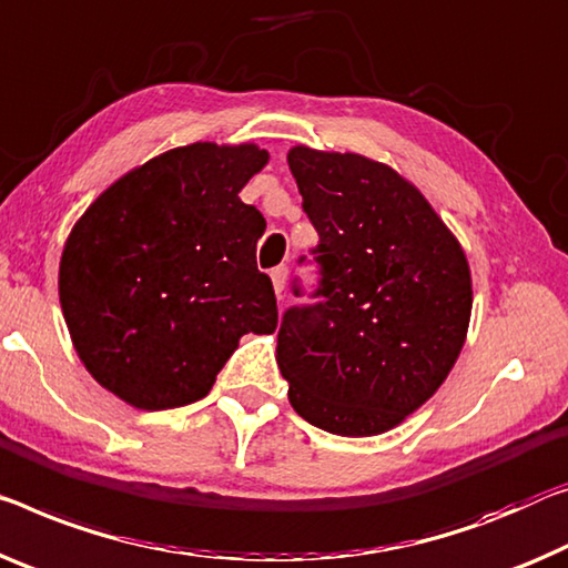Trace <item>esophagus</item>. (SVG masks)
<instances>
[{
	"label": "esophagus",
	"instance_id": "1",
	"mask_svg": "<svg viewBox=\"0 0 568 568\" xmlns=\"http://www.w3.org/2000/svg\"><path fill=\"white\" fill-rule=\"evenodd\" d=\"M286 274H290V268H286V266H276V268H272V282H274V292H276V296H282V292H284V286H286Z\"/></svg>",
	"mask_w": 568,
	"mask_h": 568
}]
</instances>
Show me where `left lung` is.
<instances>
[{
  "label": "left lung",
  "mask_w": 568,
  "mask_h": 568,
  "mask_svg": "<svg viewBox=\"0 0 568 568\" xmlns=\"http://www.w3.org/2000/svg\"><path fill=\"white\" fill-rule=\"evenodd\" d=\"M286 160L320 235V302L290 307L278 325L290 404L329 434H383L436 394L465 345V251L388 164L310 146Z\"/></svg>",
  "instance_id": "left-lung-1"
}]
</instances>
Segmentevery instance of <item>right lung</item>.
<instances>
[{"instance_id": "obj_1", "label": "right lung", "mask_w": 568, "mask_h": 568, "mask_svg": "<svg viewBox=\"0 0 568 568\" xmlns=\"http://www.w3.org/2000/svg\"><path fill=\"white\" fill-rule=\"evenodd\" d=\"M256 144L197 142L113 182L68 235L60 307L103 388L144 412L207 396L246 333H274L258 272L266 221L239 197L264 170Z\"/></svg>"}]
</instances>
